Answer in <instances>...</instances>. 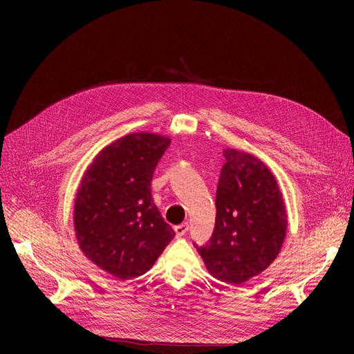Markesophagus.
Returning <instances> with one entry per match:
<instances>
[{"instance_id": "1", "label": "esophagus", "mask_w": 354, "mask_h": 354, "mask_svg": "<svg viewBox=\"0 0 354 354\" xmlns=\"http://www.w3.org/2000/svg\"><path fill=\"white\" fill-rule=\"evenodd\" d=\"M188 230H189L188 222H183V224H179V225L175 227V232H176L178 236H183L185 234L188 232Z\"/></svg>"}]
</instances>
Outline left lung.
<instances>
[{
	"instance_id": "8db88e82",
	"label": "left lung",
	"mask_w": 354,
	"mask_h": 354,
	"mask_svg": "<svg viewBox=\"0 0 354 354\" xmlns=\"http://www.w3.org/2000/svg\"><path fill=\"white\" fill-rule=\"evenodd\" d=\"M216 188L215 228L194 244L211 275L239 286L263 272L284 243L287 212L268 167L258 158L225 149Z\"/></svg>"
}]
</instances>
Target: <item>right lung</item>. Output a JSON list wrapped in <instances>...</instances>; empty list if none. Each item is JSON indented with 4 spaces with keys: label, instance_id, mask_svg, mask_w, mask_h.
I'll return each instance as SVG.
<instances>
[{
    "label": "right lung",
    "instance_id": "right-lung-1",
    "mask_svg": "<svg viewBox=\"0 0 354 354\" xmlns=\"http://www.w3.org/2000/svg\"><path fill=\"white\" fill-rule=\"evenodd\" d=\"M171 139L132 133L93 159L74 203V230L84 255L120 280L152 268L175 231L163 221L151 183Z\"/></svg>",
    "mask_w": 354,
    "mask_h": 354
}]
</instances>
